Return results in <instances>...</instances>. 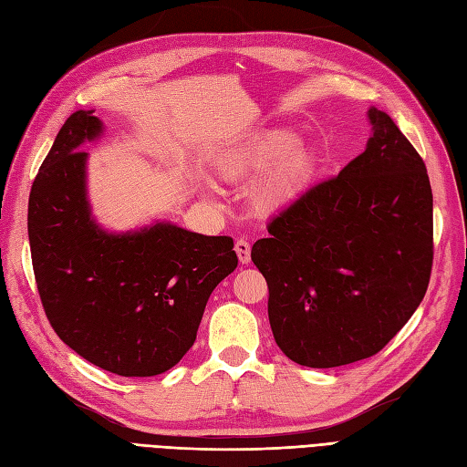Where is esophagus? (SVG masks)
Instances as JSON below:
<instances>
[{"label":"esophagus","mask_w":467,"mask_h":467,"mask_svg":"<svg viewBox=\"0 0 467 467\" xmlns=\"http://www.w3.org/2000/svg\"><path fill=\"white\" fill-rule=\"evenodd\" d=\"M235 253H237V259L242 265H247L251 261V245L249 242H245V239H237L235 242Z\"/></svg>","instance_id":"1"}]
</instances>
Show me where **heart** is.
I'll return each instance as SVG.
<instances>
[{"label": "heart", "instance_id": "obj_1", "mask_svg": "<svg viewBox=\"0 0 467 467\" xmlns=\"http://www.w3.org/2000/svg\"><path fill=\"white\" fill-rule=\"evenodd\" d=\"M214 173L225 182H244L268 171L251 191V206L261 216H271L298 194L314 173V153L292 130H271L249 144L225 148L212 160ZM212 194V187L204 185Z\"/></svg>", "mask_w": 467, "mask_h": 467}]
</instances>
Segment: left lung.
<instances>
[{
	"label": "left lung",
	"instance_id": "1",
	"mask_svg": "<svg viewBox=\"0 0 467 467\" xmlns=\"http://www.w3.org/2000/svg\"><path fill=\"white\" fill-rule=\"evenodd\" d=\"M366 150L306 191L251 249L285 355L335 368L384 348L425 298L432 191L425 161L384 110Z\"/></svg>",
	"mask_w": 467,
	"mask_h": 467
}]
</instances>
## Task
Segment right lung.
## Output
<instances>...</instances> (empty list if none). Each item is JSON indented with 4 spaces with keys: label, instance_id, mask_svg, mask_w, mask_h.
Returning <instances> with one entry per match:
<instances>
[{
    "label": "right lung",
    "instance_id": "obj_1",
    "mask_svg": "<svg viewBox=\"0 0 467 467\" xmlns=\"http://www.w3.org/2000/svg\"><path fill=\"white\" fill-rule=\"evenodd\" d=\"M76 110L42 161L29 196L36 288L56 335L107 372L146 378L187 355L220 282L237 266L234 239L155 220L130 232L97 223L79 146L103 136Z\"/></svg>",
    "mask_w": 467,
    "mask_h": 467
}]
</instances>
